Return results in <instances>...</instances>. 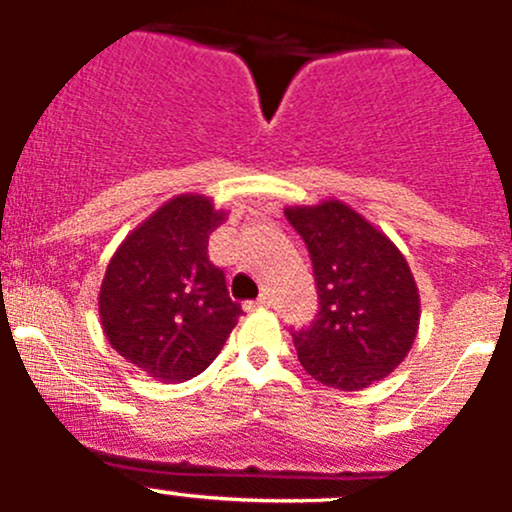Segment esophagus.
Segmentation results:
<instances>
[{
  "mask_svg": "<svg viewBox=\"0 0 512 512\" xmlns=\"http://www.w3.org/2000/svg\"><path fill=\"white\" fill-rule=\"evenodd\" d=\"M267 305H270V297L260 295L255 302H247L245 307H247V310H257V307H267Z\"/></svg>",
  "mask_w": 512,
  "mask_h": 512,
  "instance_id": "obj_1",
  "label": "esophagus"
}]
</instances>
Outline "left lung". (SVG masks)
<instances>
[{
	"label": "left lung",
	"instance_id": "left-lung-1",
	"mask_svg": "<svg viewBox=\"0 0 512 512\" xmlns=\"http://www.w3.org/2000/svg\"><path fill=\"white\" fill-rule=\"evenodd\" d=\"M305 240L320 310L292 332L302 367L335 390H362L408 357L420 295L408 260L382 230L340 200L285 207Z\"/></svg>",
	"mask_w": 512,
	"mask_h": 512
}]
</instances>
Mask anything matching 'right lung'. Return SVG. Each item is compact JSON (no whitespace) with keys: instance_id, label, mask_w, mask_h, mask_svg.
I'll return each mask as SVG.
<instances>
[{"instance_id":"obj_1","label":"right lung","mask_w":512,"mask_h":512,"mask_svg":"<svg viewBox=\"0 0 512 512\" xmlns=\"http://www.w3.org/2000/svg\"><path fill=\"white\" fill-rule=\"evenodd\" d=\"M225 215L210 197L177 195L124 237L109 260L99 287L104 337L155 380L200 375L242 315L225 272L207 257V240Z\"/></svg>"}]
</instances>
